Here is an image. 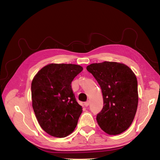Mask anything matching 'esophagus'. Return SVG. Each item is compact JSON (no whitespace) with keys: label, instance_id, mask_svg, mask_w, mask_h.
<instances>
[{"label":"esophagus","instance_id":"34e87169","mask_svg":"<svg viewBox=\"0 0 160 160\" xmlns=\"http://www.w3.org/2000/svg\"><path fill=\"white\" fill-rule=\"evenodd\" d=\"M90 104V101H87L86 102H85V105L86 106V107H88V106H89Z\"/></svg>","mask_w":160,"mask_h":160}]
</instances>
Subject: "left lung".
Masks as SVG:
<instances>
[{"label": "left lung", "mask_w": 160, "mask_h": 160, "mask_svg": "<svg viewBox=\"0 0 160 160\" xmlns=\"http://www.w3.org/2000/svg\"><path fill=\"white\" fill-rule=\"evenodd\" d=\"M101 89L103 107L97 115L101 129L109 135L127 130L136 113L138 81L129 67L116 62L105 61L87 67Z\"/></svg>", "instance_id": "obj_1"}]
</instances>
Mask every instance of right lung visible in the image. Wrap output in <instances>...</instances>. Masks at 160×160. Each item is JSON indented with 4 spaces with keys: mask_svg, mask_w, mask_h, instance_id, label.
Listing matches in <instances>:
<instances>
[{
    "mask_svg": "<svg viewBox=\"0 0 160 160\" xmlns=\"http://www.w3.org/2000/svg\"><path fill=\"white\" fill-rule=\"evenodd\" d=\"M83 71L73 64H49L42 68L31 83L34 112L41 128L56 138L73 132L82 113L71 82Z\"/></svg>",
    "mask_w": 160,
    "mask_h": 160,
    "instance_id": "right-lung-1",
    "label": "right lung"
}]
</instances>
